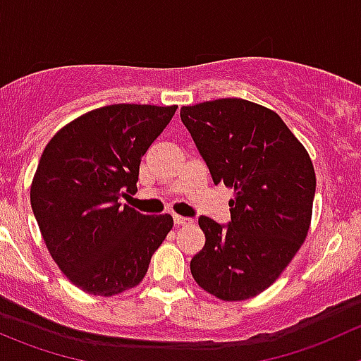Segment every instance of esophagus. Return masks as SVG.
<instances>
[{
	"instance_id": "1",
	"label": "esophagus",
	"mask_w": 361,
	"mask_h": 361,
	"mask_svg": "<svg viewBox=\"0 0 361 361\" xmlns=\"http://www.w3.org/2000/svg\"><path fill=\"white\" fill-rule=\"evenodd\" d=\"M173 223L177 226H188V225H193V219H190V218H184V216H175L173 218Z\"/></svg>"
}]
</instances>
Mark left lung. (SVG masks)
<instances>
[{
	"label": "left lung",
	"instance_id": "8db88e82",
	"mask_svg": "<svg viewBox=\"0 0 361 361\" xmlns=\"http://www.w3.org/2000/svg\"><path fill=\"white\" fill-rule=\"evenodd\" d=\"M180 118L214 184L234 190L228 226L198 219L205 246L191 259V274L223 301L255 298L307 239L315 195L310 156L273 109L245 99L183 106Z\"/></svg>",
	"mask_w": 361,
	"mask_h": 361
}]
</instances>
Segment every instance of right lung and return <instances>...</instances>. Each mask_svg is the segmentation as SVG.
<instances>
[{
  "label": "right lung",
  "mask_w": 361,
  "mask_h": 361,
  "mask_svg": "<svg viewBox=\"0 0 361 361\" xmlns=\"http://www.w3.org/2000/svg\"><path fill=\"white\" fill-rule=\"evenodd\" d=\"M177 106L111 104L63 126L44 149L30 190L33 214L61 273L94 296L136 287L173 226L120 198L136 191L140 161Z\"/></svg>",
  "instance_id": "right-lung-1"
}]
</instances>
